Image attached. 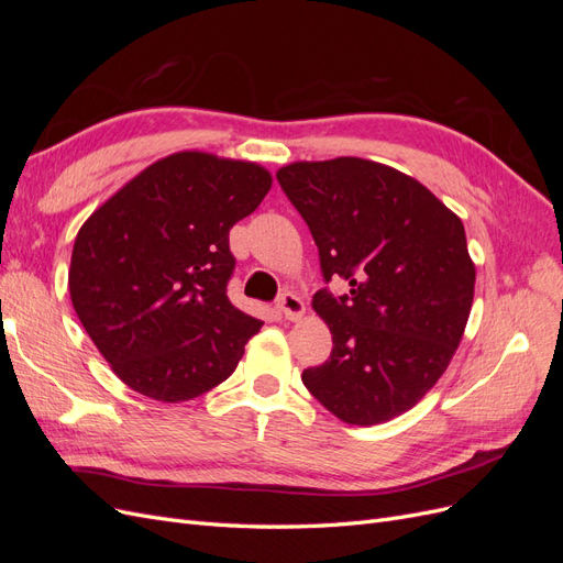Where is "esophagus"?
Instances as JSON below:
<instances>
[{
    "label": "esophagus",
    "mask_w": 563,
    "mask_h": 563,
    "mask_svg": "<svg viewBox=\"0 0 563 563\" xmlns=\"http://www.w3.org/2000/svg\"><path fill=\"white\" fill-rule=\"evenodd\" d=\"M277 308L284 314V319H288V321H298L305 314V302L296 294H284L277 302Z\"/></svg>",
    "instance_id": "34e87169"
}]
</instances>
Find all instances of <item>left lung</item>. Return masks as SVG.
<instances>
[{
	"label": "left lung",
	"instance_id": "8db88e82",
	"mask_svg": "<svg viewBox=\"0 0 563 563\" xmlns=\"http://www.w3.org/2000/svg\"><path fill=\"white\" fill-rule=\"evenodd\" d=\"M277 180L314 236L323 279L350 284L312 298L333 350L302 371L305 387L347 424L406 413L444 376L467 327L476 269L463 220L371 159L294 162Z\"/></svg>",
	"mask_w": 563,
	"mask_h": 563
}]
</instances>
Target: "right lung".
<instances>
[{
	"instance_id": "obj_1",
	"label": "right lung",
	"mask_w": 563,
	"mask_h": 563,
	"mask_svg": "<svg viewBox=\"0 0 563 563\" xmlns=\"http://www.w3.org/2000/svg\"><path fill=\"white\" fill-rule=\"evenodd\" d=\"M269 187L261 164L185 150L143 168L79 228L73 308L133 391L178 404L232 376L263 321L228 298L230 230Z\"/></svg>"
}]
</instances>
